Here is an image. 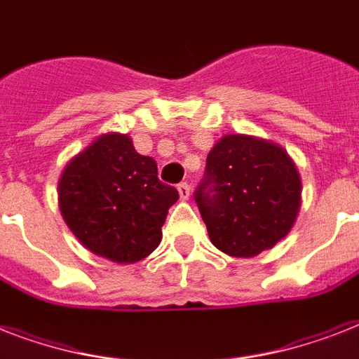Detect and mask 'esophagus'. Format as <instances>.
I'll return each instance as SVG.
<instances>
[{"label": "esophagus", "instance_id": "34e87169", "mask_svg": "<svg viewBox=\"0 0 359 359\" xmlns=\"http://www.w3.org/2000/svg\"><path fill=\"white\" fill-rule=\"evenodd\" d=\"M177 190H179V196H180V199H188V197H190V184H188V182H180L179 186H177Z\"/></svg>", "mask_w": 359, "mask_h": 359}]
</instances>
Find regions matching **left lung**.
Instances as JSON below:
<instances>
[{
	"label": "left lung",
	"instance_id": "left-lung-1",
	"mask_svg": "<svg viewBox=\"0 0 359 359\" xmlns=\"http://www.w3.org/2000/svg\"><path fill=\"white\" fill-rule=\"evenodd\" d=\"M194 199L219 251L255 257L287 236L296 222L302 180L281 147L229 134L208 152Z\"/></svg>",
	"mask_w": 359,
	"mask_h": 359
}]
</instances>
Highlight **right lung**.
<instances>
[{"label":"right lung","instance_id":"obj_1","mask_svg":"<svg viewBox=\"0 0 359 359\" xmlns=\"http://www.w3.org/2000/svg\"><path fill=\"white\" fill-rule=\"evenodd\" d=\"M179 191L158 179L156 162L124 134H104L67 163L59 208L87 250L114 262H137L162 240Z\"/></svg>","mask_w":359,"mask_h":359}]
</instances>
